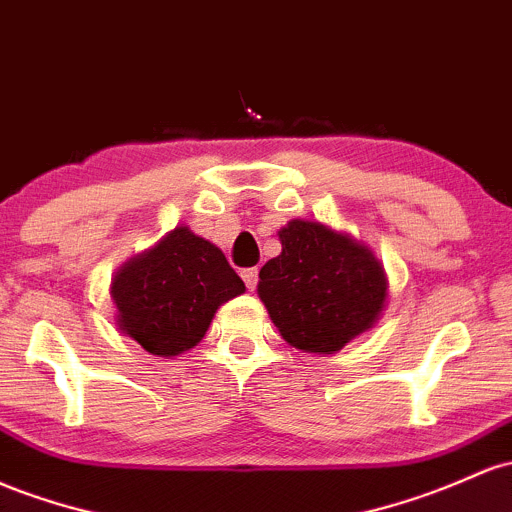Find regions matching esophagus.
<instances>
[{
    "label": "esophagus",
    "mask_w": 512,
    "mask_h": 512,
    "mask_svg": "<svg viewBox=\"0 0 512 512\" xmlns=\"http://www.w3.org/2000/svg\"><path fill=\"white\" fill-rule=\"evenodd\" d=\"M243 282L250 291L257 289V282H260V272H257V267H250V269H243Z\"/></svg>",
    "instance_id": "obj_1"
}]
</instances>
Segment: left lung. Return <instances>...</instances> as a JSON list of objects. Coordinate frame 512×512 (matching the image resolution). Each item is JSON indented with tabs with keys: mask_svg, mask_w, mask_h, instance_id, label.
Returning <instances> with one entry per match:
<instances>
[{
	"mask_svg": "<svg viewBox=\"0 0 512 512\" xmlns=\"http://www.w3.org/2000/svg\"><path fill=\"white\" fill-rule=\"evenodd\" d=\"M279 240L282 255L260 269L257 294L289 345L330 355L372 328L386 301V274L372 250L301 218Z\"/></svg>",
	"mask_w": 512,
	"mask_h": 512,
	"instance_id": "1",
	"label": "left lung"
}]
</instances>
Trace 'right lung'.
<instances>
[{
    "mask_svg": "<svg viewBox=\"0 0 512 512\" xmlns=\"http://www.w3.org/2000/svg\"><path fill=\"white\" fill-rule=\"evenodd\" d=\"M243 291V279L226 255L189 228H174L153 250L121 267L111 282L119 328L160 357L194 347L216 308Z\"/></svg>",
    "mask_w": 512,
    "mask_h": 512,
    "instance_id": "add662e5",
    "label": "right lung"
}]
</instances>
